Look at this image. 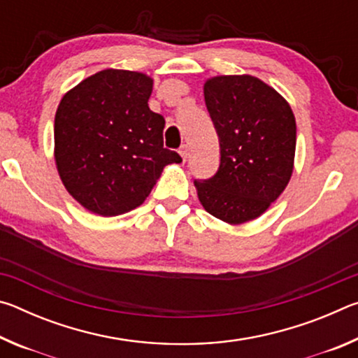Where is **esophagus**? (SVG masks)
<instances>
[{"instance_id":"esophagus-1","label":"esophagus","mask_w":358,"mask_h":358,"mask_svg":"<svg viewBox=\"0 0 358 358\" xmlns=\"http://www.w3.org/2000/svg\"><path fill=\"white\" fill-rule=\"evenodd\" d=\"M178 153H180L181 157H183V161H186V157H187V145H183V147L180 148Z\"/></svg>"}]
</instances>
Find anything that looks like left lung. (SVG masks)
I'll return each mask as SVG.
<instances>
[{
    "instance_id": "left-lung-1",
    "label": "left lung",
    "mask_w": 358,
    "mask_h": 358,
    "mask_svg": "<svg viewBox=\"0 0 358 358\" xmlns=\"http://www.w3.org/2000/svg\"><path fill=\"white\" fill-rule=\"evenodd\" d=\"M203 96L220 137L221 162L215 177L194 181L199 201L232 226L256 220L292 177V108L275 88L248 74L211 77Z\"/></svg>"
}]
</instances>
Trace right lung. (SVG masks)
<instances>
[{
	"instance_id": "1",
	"label": "right lung",
	"mask_w": 358,
	"mask_h": 358,
	"mask_svg": "<svg viewBox=\"0 0 358 358\" xmlns=\"http://www.w3.org/2000/svg\"><path fill=\"white\" fill-rule=\"evenodd\" d=\"M153 78L104 69L69 90L55 115V162L83 208L117 216L142 205L164 167L181 157L164 148L166 120L150 110Z\"/></svg>"
}]
</instances>
